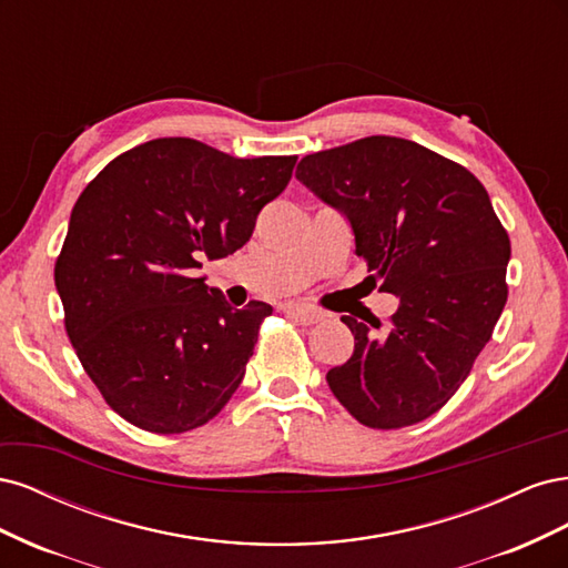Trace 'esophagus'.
<instances>
[{"label": "esophagus", "mask_w": 568, "mask_h": 568, "mask_svg": "<svg viewBox=\"0 0 568 568\" xmlns=\"http://www.w3.org/2000/svg\"><path fill=\"white\" fill-rule=\"evenodd\" d=\"M284 313H286L288 317H294V320L303 322V324H313V322H317V320L322 317L317 311H313V307L298 305V303H286V305H284Z\"/></svg>", "instance_id": "34e87169"}]
</instances>
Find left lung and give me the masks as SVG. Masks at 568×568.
I'll return each instance as SVG.
<instances>
[{
	"label": "left lung",
	"instance_id": "obj_1",
	"mask_svg": "<svg viewBox=\"0 0 568 568\" xmlns=\"http://www.w3.org/2000/svg\"><path fill=\"white\" fill-rule=\"evenodd\" d=\"M296 180L355 236L379 291L398 298L386 324L351 315L355 348L326 384L369 428L432 417L467 379L507 303L509 236L467 168L400 136H365L305 156Z\"/></svg>",
	"mask_w": 568,
	"mask_h": 568
}]
</instances>
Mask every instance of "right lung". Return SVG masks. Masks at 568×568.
Masks as SVG:
<instances>
[{
	"mask_svg": "<svg viewBox=\"0 0 568 568\" xmlns=\"http://www.w3.org/2000/svg\"><path fill=\"white\" fill-rule=\"evenodd\" d=\"M294 165L296 156L234 159L163 136L120 153L84 186L54 282L84 372L130 424L192 432L242 384L272 305L234 311L196 270L248 242Z\"/></svg>",
	"mask_w": 568,
	"mask_h": 568,
	"instance_id": "1",
	"label": "right lung"
}]
</instances>
